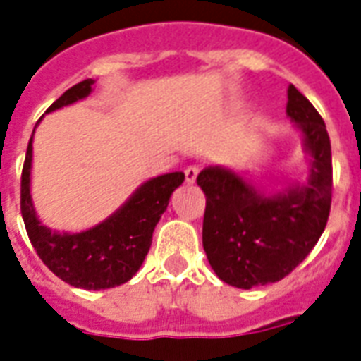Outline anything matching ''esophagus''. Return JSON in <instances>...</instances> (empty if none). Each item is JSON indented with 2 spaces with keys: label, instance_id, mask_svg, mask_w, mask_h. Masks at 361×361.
I'll list each match as a JSON object with an SVG mask.
<instances>
[{
  "label": "esophagus",
  "instance_id": "1",
  "mask_svg": "<svg viewBox=\"0 0 361 361\" xmlns=\"http://www.w3.org/2000/svg\"><path fill=\"white\" fill-rule=\"evenodd\" d=\"M198 172H200V166H187L185 169V181L187 183H195L196 178H198Z\"/></svg>",
  "mask_w": 361,
  "mask_h": 361
}]
</instances>
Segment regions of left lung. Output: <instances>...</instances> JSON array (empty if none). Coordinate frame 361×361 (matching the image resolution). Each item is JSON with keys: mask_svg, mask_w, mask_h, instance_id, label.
Returning <instances> with one entry per match:
<instances>
[{"mask_svg": "<svg viewBox=\"0 0 361 361\" xmlns=\"http://www.w3.org/2000/svg\"><path fill=\"white\" fill-rule=\"evenodd\" d=\"M286 113L302 133L306 181L267 195L226 166H206L196 178L206 195L207 262L222 282L239 289L286 278L317 245L330 215L332 148L324 120L293 85Z\"/></svg>", "mask_w": 361, "mask_h": 361, "instance_id": "left-lung-1", "label": "left lung"}]
</instances>
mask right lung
<instances>
[{
	"label": "right lung",
	"mask_w": 361,
	"mask_h": 361,
	"mask_svg": "<svg viewBox=\"0 0 361 361\" xmlns=\"http://www.w3.org/2000/svg\"><path fill=\"white\" fill-rule=\"evenodd\" d=\"M92 85L94 79H85L74 85L61 98L55 99L46 113L87 98L92 92ZM31 166L33 137L29 139L23 163L20 200L23 224L31 245L55 276L87 291L122 286L135 276L150 250L154 230L169 206L172 192L185 180L183 172L152 178L137 187L133 195L105 221L89 230L70 233L44 226L38 219L31 198Z\"/></svg>",
	"instance_id": "1"
}]
</instances>
